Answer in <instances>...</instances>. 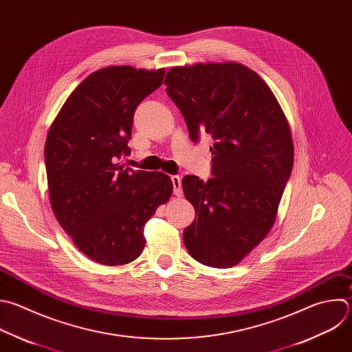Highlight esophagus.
Masks as SVG:
<instances>
[{"label":"esophagus","mask_w":352,"mask_h":352,"mask_svg":"<svg viewBox=\"0 0 352 352\" xmlns=\"http://www.w3.org/2000/svg\"><path fill=\"white\" fill-rule=\"evenodd\" d=\"M171 181H173V185H174V195L181 197L182 196V184H181V177L179 175H173L171 177Z\"/></svg>","instance_id":"34e87169"}]
</instances>
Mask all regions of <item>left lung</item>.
Segmentation results:
<instances>
[{"label": "left lung", "instance_id": "obj_1", "mask_svg": "<svg viewBox=\"0 0 352 352\" xmlns=\"http://www.w3.org/2000/svg\"><path fill=\"white\" fill-rule=\"evenodd\" d=\"M164 84L190 140H214V177L182 179L197 217L184 230V245L200 264L230 268L275 223L294 160L289 122L268 84L236 62L171 67Z\"/></svg>", "mask_w": 352, "mask_h": 352}]
</instances>
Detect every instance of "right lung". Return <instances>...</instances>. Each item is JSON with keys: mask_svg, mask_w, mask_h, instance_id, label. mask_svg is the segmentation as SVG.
<instances>
[{"mask_svg": "<svg viewBox=\"0 0 352 352\" xmlns=\"http://www.w3.org/2000/svg\"><path fill=\"white\" fill-rule=\"evenodd\" d=\"M166 70L109 66L91 73L52 122L44 149L54 214L88 258L103 265L137 260L144 226L168 201L173 181L162 171L116 163L127 156L137 106Z\"/></svg>", "mask_w": 352, "mask_h": 352, "instance_id": "1", "label": "right lung"}]
</instances>
